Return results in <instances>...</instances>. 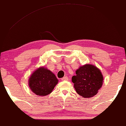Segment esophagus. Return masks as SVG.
I'll return each instance as SVG.
<instances>
[{"mask_svg": "<svg viewBox=\"0 0 126 126\" xmlns=\"http://www.w3.org/2000/svg\"><path fill=\"white\" fill-rule=\"evenodd\" d=\"M61 80L62 81H68V77H67V76H64V77L63 78H61Z\"/></svg>", "mask_w": 126, "mask_h": 126, "instance_id": "esophagus-1", "label": "esophagus"}]
</instances>
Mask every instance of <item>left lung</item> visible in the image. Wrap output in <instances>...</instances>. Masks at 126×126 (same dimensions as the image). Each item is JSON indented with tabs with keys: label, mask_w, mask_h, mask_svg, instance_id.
<instances>
[{
	"label": "left lung",
	"mask_w": 126,
	"mask_h": 126,
	"mask_svg": "<svg viewBox=\"0 0 126 126\" xmlns=\"http://www.w3.org/2000/svg\"><path fill=\"white\" fill-rule=\"evenodd\" d=\"M76 74L72 81L78 94L87 98L98 93L103 82V76L99 68L93 65L85 64L81 66Z\"/></svg>",
	"instance_id": "8db88e82"
}]
</instances>
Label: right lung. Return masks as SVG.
<instances>
[{
    "label": "right lung",
    "instance_id": "right-lung-1",
    "mask_svg": "<svg viewBox=\"0 0 126 126\" xmlns=\"http://www.w3.org/2000/svg\"><path fill=\"white\" fill-rule=\"evenodd\" d=\"M58 82L54 73L47 68L40 67L30 76L28 85L33 93L42 96L51 93Z\"/></svg>",
    "mask_w": 126,
    "mask_h": 126
}]
</instances>
